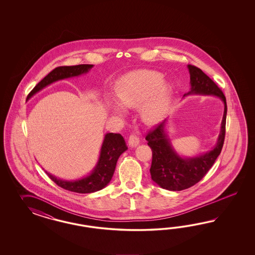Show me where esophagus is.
Masks as SVG:
<instances>
[{"label": "esophagus", "instance_id": "1", "mask_svg": "<svg viewBox=\"0 0 255 255\" xmlns=\"http://www.w3.org/2000/svg\"><path fill=\"white\" fill-rule=\"evenodd\" d=\"M129 146L131 147H136L139 145V137L135 134H131L128 139Z\"/></svg>", "mask_w": 255, "mask_h": 255}]
</instances>
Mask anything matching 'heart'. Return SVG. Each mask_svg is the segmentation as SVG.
Instances as JSON below:
<instances>
[{"instance_id": "obj_1", "label": "heart", "mask_w": 255, "mask_h": 255, "mask_svg": "<svg viewBox=\"0 0 255 255\" xmlns=\"http://www.w3.org/2000/svg\"><path fill=\"white\" fill-rule=\"evenodd\" d=\"M164 79L162 74L151 70H136L127 73L117 80V100L125 108L139 106L143 121L147 124H155L162 118L173 95V87L165 83ZM112 98L106 100L107 107L112 113L122 115L124 108Z\"/></svg>"}]
</instances>
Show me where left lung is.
I'll use <instances>...</instances> for the list:
<instances>
[{
	"instance_id": "left-lung-1",
	"label": "left lung",
	"mask_w": 255,
	"mask_h": 255,
	"mask_svg": "<svg viewBox=\"0 0 255 255\" xmlns=\"http://www.w3.org/2000/svg\"><path fill=\"white\" fill-rule=\"evenodd\" d=\"M187 67L190 73L191 89L183 97L189 95L216 96L224 103V116L214 147L193 157L179 155L173 147L166 132L168 119L147 133L146 140L152 150V162L149 170L151 179L157 185L168 191H182L200 181L216 161L224 146L227 113L225 96L202 70L191 64Z\"/></svg>"
}]
</instances>
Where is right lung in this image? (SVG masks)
<instances>
[{
    "label": "right lung",
    "instance_id": "right-lung-1",
    "mask_svg": "<svg viewBox=\"0 0 255 255\" xmlns=\"http://www.w3.org/2000/svg\"><path fill=\"white\" fill-rule=\"evenodd\" d=\"M93 67V64H78L73 66L57 67L33 88V90L27 96V100L31 99L34 94L39 93L47 86L59 80L79 77L87 74ZM127 149L128 147L126 146V142L122 134L108 132L105 134L103 140L97 163L89 175L74 180H65L57 178L46 171V174L57 185L67 191L78 193H94L104 189L110 182L116 168L119 157Z\"/></svg>",
    "mask_w": 255,
    "mask_h": 255
}]
</instances>
